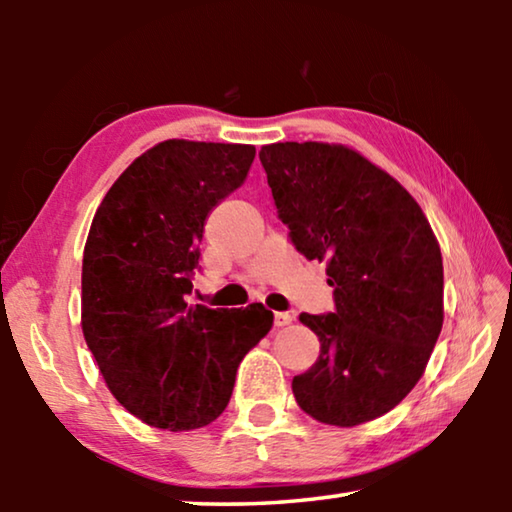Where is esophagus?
<instances>
[{
  "label": "esophagus",
  "instance_id": "obj_1",
  "mask_svg": "<svg viewBox=\"0 0 512 512\" xmlns=\"http://www.w3.org/2000/svg\"><path fill=\"white\" fill-rule=\"evenodd\" d=\"M273 320H275V327H284V325H289V323H291L293 316L289 314V311H275Z\"/></svg>",
  "mask_w": 512,
  "mask_h": 512
}]
</instances>
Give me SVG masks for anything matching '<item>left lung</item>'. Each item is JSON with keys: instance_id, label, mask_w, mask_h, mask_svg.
<instances>
[{"instance_id": "obj_1", "label": "left lung", "mask_w": 512, "mask_h": 512, "mask_svg": "<svg viewBox=\"0 0 512 512\" xmlns=\"http://www.w3.org/2000/svg\"><path fill=\"white\" fill-rule=\"evenodd\" d=\"M259 160L291 244L325 259L334 289V311L300 314L320 354L293 377L296 402L336 427L375 420L418 384L443 329V257L427 216L348 146L277 142Z\"/></svg>"}]
</instances>
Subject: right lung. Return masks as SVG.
Returning <instances> with one entry per match:
<instances>
[{
  "label": "right lung",
  "instance_id": "obj_1",
  "mask_svg": "<svg viewBox=\"0 0 512 512\" xmlns=\"http://www.w3.org/2000/svg\"><path fill=\"white\" fill-rule=\"evenodd\" d=\"M255 146L167 140L108 189L83 253L81 325L117 402L158 429L214 422L273 314L189 305L205 221L244 185Z\"/></svg>",
  "mask_w": 512,
  "mask_h": 512
}]
</instances>
